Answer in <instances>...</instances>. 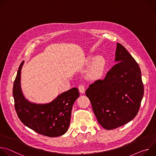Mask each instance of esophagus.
Segmentation results:
<instances>
[{
	"instance_id": "obj_1",
	"label": "esophagus",
	"mask_w": 156,
	"mask_h": 156,
	"mask_svg": "<svg viewBox=\"0 0 156 156\" xmlns=\"http://www.w3.org/2000/svg\"><path fill=\"white\" fill-rule=\"evenodd\" d=\"M78 89H79V91L80 93L83 94L85 92V87H84V86L83 85V84H81L78 86Z\"/></svg>"
}]
</instances>
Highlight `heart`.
<instances>
[{
    "label": "heart",
    "mask_w": 156,
    "mask_h": 156,
    "mask_svg": "<svg viewBox=\"0 0 156 156\" xmlns=\"http://www.w3.org/2000/svg\"><path fill=\"white\" fill-rule=\"evenodd\" d=\"M92 62L88 73L92 78L99 77L101 76L105 71L106 66V61L105 58L101 55L96 57H90L86 60V63H90Z\"/></svg>",
    "instance_id": "heart-1"
}]
</instances>
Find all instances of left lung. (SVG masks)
I'll return each mask as SVG.
<instances>
[{
  "label": "left lung",
  "mask_w": 156,
  "mask_h": 156,
  "mask_svg": "<svg viewBox=\"0 0 156 156\" xmlns=\"http://www.w3.org/2000/svg\"><path fill=\"white\" fill-rule=\"evenodd\" d=\"M115 62L117 63L105 78L91 84L86 91L98 123L106 129L120 127L134 119L144 95L140 66L119 43Z\"/></svg>",
  "instance_id": "8db88e82"
}]
</instances>
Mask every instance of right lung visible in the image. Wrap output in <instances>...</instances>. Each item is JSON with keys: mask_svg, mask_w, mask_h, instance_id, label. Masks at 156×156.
Instances as JSON below:
<instances>
[{"mask_svg": "<svg viewBox=\"0 0 156 156\" xmlns=\"http://www.w3.org/2000/svg\"><path fill=\"white\" fill-rule=\"evenodd\" d=\"M24 61L20 64L13 87L15 108L20 120L25 125L49 137L64 135L70 125L72 109L80 96L77 87L58 94L49 103L37 104L28 100L22 92L21 72Z\"/></svg>", "mask_w": 156, "mask_h": 156, "instance_id": "right-lung-1", "label": "right lung"}]
</instances>
